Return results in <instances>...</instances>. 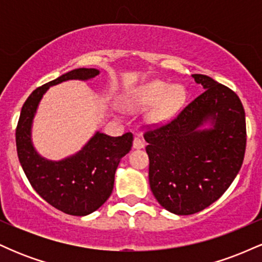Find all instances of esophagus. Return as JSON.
<instances>
[{"instance_id":"1","label":"esophagus","mask_w":262,"mask_h":262,"mask_svg":"<svg viewBox=\"0 0 262 262\" xmlns=\"http://www.w3.org/2000/svg\"><path fill=\"white\" fill-rule=\"evenodd\" d=\"M144 141L140 139V138H134V141H133V148L134 149H143L144 148Z\"/></svg>"}]
</instances>
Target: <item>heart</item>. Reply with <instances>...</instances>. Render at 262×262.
<instances>
[{
  "label": "heart",
  "instance_id": "obj_1",
  "mask_svg": "<svg viewBox=\"0 0 262 262\" xmlns=\"http://www.w3.org/2000/svg\"><path fill=\"white\" fill-rule=\"evenodd\" d=\"M186 101V90L181 85H173L161 80H154L140 87L132 97L130 103L135 107L155 104L151 113L154 122H164L171 118Z\"/></svg>",
  "mask_w": 262,
  "mask_h": 262
}]
</instances>
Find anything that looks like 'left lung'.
I'll use <instances>...</instances> for the list:
<instances>
[{
    "label": "left lung",
    "instance_id": "8db88e82",
    "mask_svg": "<svg viewBox=\"0 0 262 262\" xmlns=\"http://www.w3.org/2000/svg\"><path fill=\"white\" fill-rule=\"evenodd\" d=\"M204 92L173 119L144 133L149 183L171 213L201 212L227 191L239 172L246 148L245 111L229 87L206 75H192ZM210 122V128H202Z\"/></svg>",
    "mask_w": 262,
    "mask_h": 262
}]
</instances>
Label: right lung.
Segmentation results:
<instances>
[{
  "label": "right lung",
  "instance_id": "add662e5",
  "mask_svg": "<svg viewBox=\"0 0 262 262\" xmlns=\"http://www.w3.org/2000/svg\"><path fill=\"white\" fill-rule=\"evenodd\" d=\"M96 69L69 71L33 91L23 104L16 129L17 154L35 192L54 208L70 215H87L108 200L119 161L133 145V134L122 137L97 132L77 154L60 161L41 158L32 144V123L39 102L50 86L68 80H90Z\"/></svg>",
  "mask_w": 262,
  "mask_h": 262
}]
</instances>
